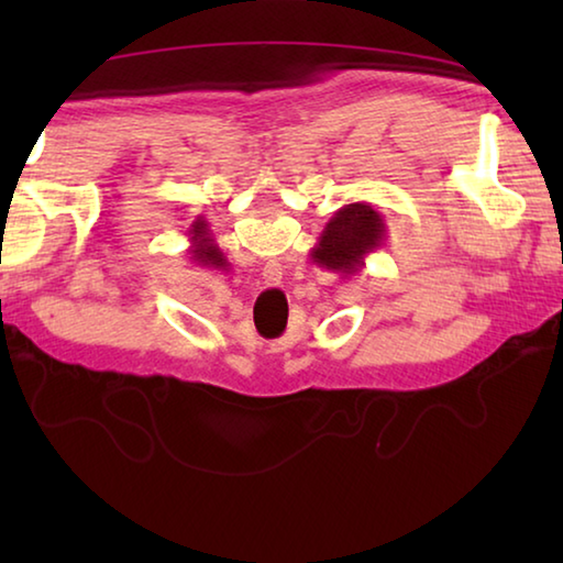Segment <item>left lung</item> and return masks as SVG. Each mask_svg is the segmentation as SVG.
Segmentation results:
<instances>
[{"mask_svg":"<svg viewBox=\"0 0 563 563\" xmlns=\"http://www.w3.org/2000/svg\"><path fill=\"white\" fill-rule=\"evenodd\" d=\"M385 238V218L373 206L365 201L347 203L322 228L316 247L310 251V261L347 278L365 265L369 253L383 247Z\"/></svg>","mask_w":563,"mask_h":563,"instance_id":"1","label":"left lung"}]
</instances>
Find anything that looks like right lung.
<instances>
[{
  "label": "right lung",
  "instance_id": "add662e5",
  "mask_svg": "<svg viewBox=\"0 0 563 563\" xmlns=\"http://www.w3.org/2000/svg\"><path fill=\"white\" fill-rule=\"evenodd\" d=\"M188 235H190V253H194V261L198 265H208V268H223V271L228 268L225 255L221 247L216 245L211 231H208V223L201 216L190 223Z\"/></svg>",
  "mask_w": 563,
  "mask_h": 563
}]
</instances>
